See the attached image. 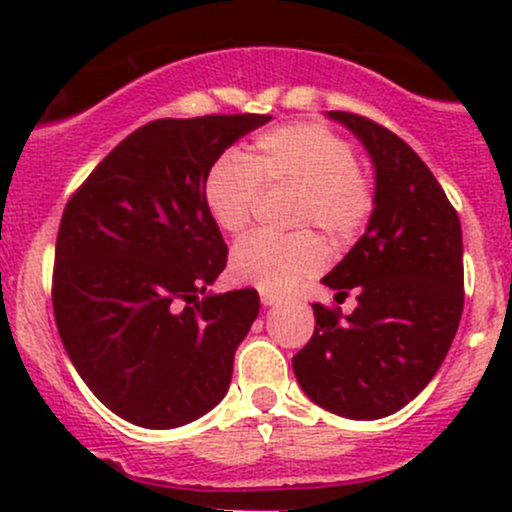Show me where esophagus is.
Listing matches in <instances>:
<instances>
[{
	"label": "esophagus",
	"instance_id": "esophagus-1",
	"mask_svg": "<svg viewBox=\"0 0 512 512\" xmlns=\"http://www.w3.org/2000/svg\"><path fill=\"white\" fill-rule=\"evenodd\" d=\"M279 301H281V298L276 296V293H262V305H264V308H272V305H276Z\"/></svg>",
	"mask_w": 512,
	"mask_h": 512
}]
</instances>
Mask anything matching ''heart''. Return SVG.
Here are the masks:
<instances>
[{"label":"heart","instance_id":"obj_1","mask_svg":"<svg viewBox=\"0 0 512 512\" xmlns=\"http://www.w3.org/2000/svg\"><path fill=\"white\" fill-rule=\"evenodd\" d=\"M260 187L296 190L291 226H317L334 245L354 240L373 211V190L356 168L354 146L310 122L264 132L245 158L221 156L202 187L211 221L228 236L243 233ZM322 262L325 252L313 233L289 238L255 233L233 248L228 274L264 293H286L320 272Z\"/></svg>","mask_w":512,"mask_h":512}]
</instances>
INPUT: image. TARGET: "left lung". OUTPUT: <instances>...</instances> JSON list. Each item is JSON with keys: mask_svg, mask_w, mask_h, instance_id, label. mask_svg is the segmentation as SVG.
<instances>
[{"mask_svg": "<svg viewBox=\"0 0 512 512\" xmlns=\"http://www.w3.org/2000/svg\"><path fill=\"white\" fill-rule=\"evenodd\" d=\"M373 163V211L363 236L322 276L339 315L313 303L315 332L293 356L317 407L356 421L383 419L419 395L448 354L464 305L462 228L443 187L407 142L351 113H327Z\"/></svg>", "mask_w": 512, "mask_h": 512, "instance_id": "obj_1", "label": "left lung"}]
</instances>
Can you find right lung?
Returning a JSON list of instances; mask_svg holds the SVG:
<instances>
[{"label":"right lung","instance_id":"1","mask_svg":"<svg viewBox=\"0 0 512 512\" xmlns=\"http://www.w3.org/2000/svg\"><path fill=\"white\" fill-rule=\"evenodd\" d=\"M269 120L149 122L64 209L52 276L57 330L81 380L129 424L178 428L226 397L260 296L209 291L228 248L202 187L223 151Z\"/></svg>","mask_w":512,"mask_h":512}]
</instances>
